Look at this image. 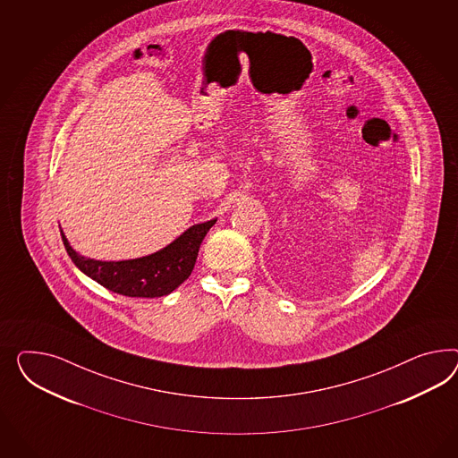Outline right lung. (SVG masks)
<instances>
[{"label": "right lung", "mask_w": 458, "mask_h": 458, "mask_svg": "<svg viewBox=\"0 0 458 458\" xmlns=\"http://www.w3.org/2000/svg\"><path fill=\"white\" fill-rule=\"evenodd\" d=\"M215 222L193 225L168 247L135 260H91L78 255L63 233L62 240L74 265L101 286L124 297L157 298L172 293L191 275L199 245Z\"/></svg>", "instance_id": "obj_1"}]
</instances>
